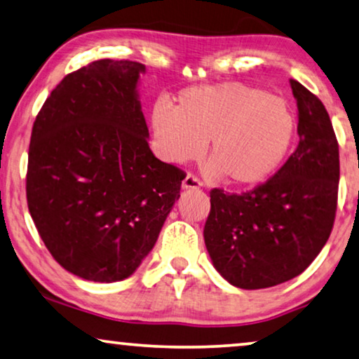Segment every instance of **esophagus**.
Segmentation results:
<instances>
[{"label":"esophagus","instance_id":"obj_1","mask_svg":"<svg viewBox=\"0 0 359 359\" xmlns=\"http://www.w3.org/2000/svg\"><path fill=\"white\" fill-rule=\"evenodd\" d=\"M182 187H184V189L196 190V189H201L203 182L198 179L195 174H187V177L184 179V182H182Z\"/></svg>","mask_w":359,"mask_h":359}]
</instances>
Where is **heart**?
Returning <instances> with one entry per match:
<instances>
[{
	"instance_id": "1",
	"label": "heart",
	"mask_w": 359,
	"mask_h": 359,
	"mask_svg": "<svg viewBox=\"0 0 359 359\" xmlns=\"http://www.w3.org/2000/svg\"><path fill=\"white\" fill-rule=\"evenodd\" d=\"M151 122L165 159H195L206 142L211 174L235 185H253L274 174L297 128L285 98L240 82L182 90L172 109L154 108Z\"/></svg>"
}]
</instances>
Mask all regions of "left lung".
Masks as SVG:
<instances>
[{"mask_svg": "<svg viewBox=\"0 0 359 359\" xmlns=\"http://www.w3.org/2000/svg\"><path fill=\"white\" fill-rule=\"evenodd\" d=\"M299 142L285 164L243 194L212 189L205 243L224 279L245 290L293 279L332 232L339 198V142L316 95L290 80Z\"/></svg>", "mask_w": 359, "mask_h": 359, "instance_id": "left-lung-1", "label": "left lung"}]
</instances>
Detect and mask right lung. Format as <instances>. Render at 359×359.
Returning a JSON list of instances; mask_svg holds the SVG:
<instances>
[{
    "instance_id": "obj_1",
    "label": "right lung",
    "mask_w": 359,
    "mask_h": 359,
    "mask_svg": "<svg viewBox=\"0 0 359 359\" xmlns=\"http://www.w3.org/2000/svg\"><path fill=\"white\" fill-rule=\"evenodd\" d=\"M142 72L130 60L90 62L56 85L32 127L27 206L53 258L85 280L133 274L187 175L149 149Z\"/></svg>"
}]
</instances>
